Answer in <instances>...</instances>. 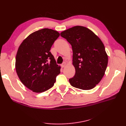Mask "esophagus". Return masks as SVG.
Wrapping results in <instances>:
<instances>
[{
	"mask_svg": "<svg viewBox=\"0 0 126 126\" xmlns=\"http://www.w3.org/2000/svg\"><path fill=\"white\" fill-rule=\"evenodd\" d=\"M66 64V63L65 62H64L62 64V68H63V67H65Z\"/></svg>",
	"mask_w": 126,
	"mask_h": 126,
	"instance_id": "obj_1",
	"label": "esophagus"
}]
</instances>
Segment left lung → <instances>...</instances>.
Wrapping results in <instances>:
<instances>
[{"label":"left lung","mask_w":126,"mask_h":126,"mask_svg":"<svg viewBox=\"0 0 126 126\" xmlns=\"http://www.w3.org/2000/svg\"><path fill=\"white\" fill-rule=\"evenodd\" d=\"M71 45L73 52L74 77L70 85L82 90L94 88L104 77L108 64V55L104 44L86 27L76 26L60 33Z\"/></svg>","instance_id":"obj_1"}]
</instances>
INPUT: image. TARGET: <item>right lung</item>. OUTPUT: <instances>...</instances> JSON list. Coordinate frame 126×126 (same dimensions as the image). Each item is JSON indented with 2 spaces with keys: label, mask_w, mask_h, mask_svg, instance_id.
Listing matches in <instances>:
<instances>
[{
  "label": "right lung",
  "mask_w": 126,
  "mask_h": 126,
  "mask_svg": "<svg viewBox=\"0 0 126 126\" xmlns=\"http://www.w3.org/2000/svg\"><path fill=\"white\" fill-rule=\"evenodd\" d=\"M60 33L48 28L33 32L22 42L16 57L15 68L19 78L28 89L43 93L54 85L60 67L50 51Z\"/></svg>",
  "instance_id": "add662e5"
}]
</instances>
